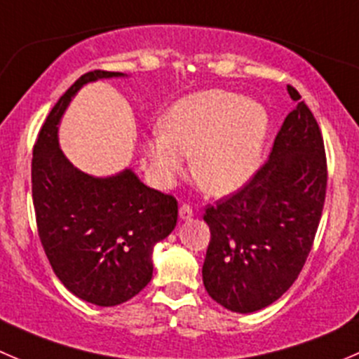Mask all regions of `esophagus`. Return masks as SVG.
<instances>
[{
  "label": "esophagus",
  "instance_id": "1",
  "mask_svg": "<svg viewBox=\"0 0 359 359\" xmlns=\"http://www.w3.org/2000/svg\"><path fill=\"white\" fill-rule=\"evenodd\" d=\"M193 215H194V212H193V208L189 207V205H187V203L180 205V207H179V217L182 219V221H189Z\"/></svg>",
  "mask_w": 359,
  "mask_h": 359
}]
</instances>
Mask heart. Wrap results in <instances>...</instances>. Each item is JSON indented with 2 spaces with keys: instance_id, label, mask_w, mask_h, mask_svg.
Returning a JSON list of instances; mask_svg holds the SVG:
<instances>
[{
  "instance_id": "heart-1",
  "label": "heart",
  "mask_w": 359,
  "mask_h": 359,
  "mask_svg": "<svg viewBox=\"0 0 359 359\" xmlns=\"http://www.w3.org/2000/svg\"><path fill=\"white\" fill-rule=\"evenodd\" d=\"M263 105L222 89L194 93L173 103L145 144L151 168L172 184L191 156V175L205 193L229 196L257 173L268 137Z\"/></svg>"
}]
</instances>
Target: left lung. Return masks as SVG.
Wrapping results in <instances>:
<instances>
[{
	"instance_id": "1",
	"label": "left lung",
	"mask_w": 359,
	"mask_h": 359,
	"mask_svg": "<svg viewBox=\"0 0 359 359\" xmlns=\"http://www.w3.org/2000/svg\"><path fill=\"white\" fill-rule=\"evenodd\" d=\"M268 161L238 193L205 208L210 243L203 284L212 300L250 314L279 300L314 243L326 196V154L318 121L294 87Z\"/></svg>"
}]
</instances>
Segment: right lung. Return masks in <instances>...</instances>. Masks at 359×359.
Here are the masks:
<instances>
[{
	"label": "right lung",
	"mask_w": 359,
	"mask_h": 359,
	"mask_svg": "<svg viewBox=\"0 0 359 359\" xmlns=\"http://www.w3.org/2000/svg\"><path fill=\"white\" fill-rule=\"evenodd\" d=\"M126 76L95 69L80 76L45 119L31 163L38 235L52 270L76 298L100 307L131 300L152 279V249L177 224L170 194L147 187L133 170L110 177L80 172L59 149L57 130L86 83Z\"/></svg>",
	"instance_id": "obj_1"
}]
</instances>
